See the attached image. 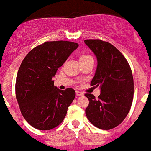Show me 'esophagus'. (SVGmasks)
I'll list each match as a JSON object with an SVG mask.
<instances>
[{
  "label": "esophagus",
  "mask_w": 151,
  "mask_h": 151,
  "mask_svg": "<svg viewBox=\"0 0 151 151\" xmlns=\"http://www.w3.org/2000/svg\"><path fill=\"white\" fill-rule=\"evenodd\" d=\"M76 96H83V93L82 92H81V91H76Z\"/></svg>",
  "instance_id": "obj_1"
}]
</instances>
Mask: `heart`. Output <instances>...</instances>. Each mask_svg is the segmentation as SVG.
<instances>
[{"label": "heart", "mask_w": 151, "mask_h": 151, "mask_svg": "<svg viewBox=\"0 0 151 151\" xmlns=\"http://www.w3.org/2000/svg\"><path fill=\"white\" fill-rule=\"evenodd\" d=\"M91 58H93L91 56H90V55H81L80 58H79V61H80V62L85 61V60H89V59H91Z\"/></svg>", "instance_id": "1"}]
</instances>
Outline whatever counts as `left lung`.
Returning <instances> with one entry per match:
<instances>
[{
	"instance_id": "obj_1",
	"label": "left lung",
	"mask_w": 151,
	"mask_h": 151,
	"mask_svg": "<svg viewBox=\"0 0 151 151\" xmlns=\"http://www.w3.org/2000/svg\"><path fill=\"white\" fill-rule=\"evenodd\" d=\"M97 58L98 65L91 86H100L98 98L85 95L89 100L86 109L88 119L102 130L121 124L129 112L133 98V78L128 61L112 44L101 40H85Z\"/></svg>"
}]
</instances>
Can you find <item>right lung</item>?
<instances>
[{
	"instance_id": "obj_1",
	"label": "right lung",
	"mask_w": 151,
	"mask_h": 151,
	"mask_svg": "<svg viewBox=\"0 0 151 151\" xmlns=\"http://www.w3.org/2000/svg\"><path fill=\"white\" fill-rule=\"evenodd\" d=\"M78 44L48 41L27 54L18 71L16 99L25 121L40 130H51L62 123L76 97L73 89L54 86L53 78Z\"/></svg>"
}]
</instances>
